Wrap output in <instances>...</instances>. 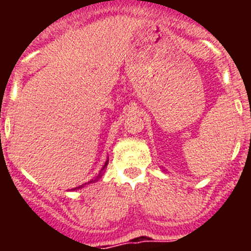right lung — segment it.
Here are the masks:
<instances>
[{"mask_svg": "<svg viewBox=\"0 0 251 251\" xmlns=\"http://www.w3.org/2000/svg\"><path fill=\"white\" fill-rule=\"evenodd\" d=\"M108 161H109V159H106V162H105V163H104L103 168H101V170H100V172H99V175H98V176H95V177H94V178H92V179H90L89 182H85V183H83V185H80V186H77V187L73 188V190H79V188H83V187H84V186H86V185H89V183H93V182H95V181H98V179H99V178H100V177H101V176H103V174H104L103 171H104V168H105V167H106V165H108Z\"/></svg>", "mask_w": 251, "mask_h": 251, "instance_id": "1", "label": "right lung"}]
</instances>
